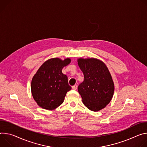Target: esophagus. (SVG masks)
Returning a JSON list of instances; mask_svg holds the SVG:
<instances>
[{"label": "esophagus", "instance_id": "obj_1", "mask_svg": "<svg viewBox=\"0 0 147 147\" xmlns=\"http://www.w3.org/2000/svg\"><path fill=\"white\" fill-rule=\"evenodd\" d=\"M77 88H78V86H77L76 85H75L74 86H73L72 87V89H74V90H76V89H77Z\"/></svg>", "mask_w": 147, "mask_h": 147}]
</instances>
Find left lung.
Listing matches in <instances>:
<instances>
[{"mask_svg": "<svg viewBox=\"0 0 147 147\" xmlns=\"http://www.w3.org/2000/svg\"><path fill=\"white\" fill-rule=\"evenodd\" d=\"M78 64L84 75L78 86V92L84 105L89 110L98 111L111 101L115 85L105 63L96 58H79Z\"/></svg>", "mask_w": 147, "mask_h": 147, "instance_id": "obj_1", "label": "left lung"}]
</instances>
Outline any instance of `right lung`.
<instances>
[{
	"mask_svg": "<svg viewBox=\"0 0 147 147\" xmlns=\"http://www.w3.org/2000/svg\"><path fill=\"white\" fill-rule=\"evenodd\" d=\"M70 58L48 59L40 67L31 80V90L37 105L52 110L63 102L67 92L71 89L67 75L62 69L71 62Z\"/></svg>",
	"mask_w": 147,
	"mask_h": 147,
	"instance_id": "obj_1",
	"label": "right lung"
}]
</instances>
